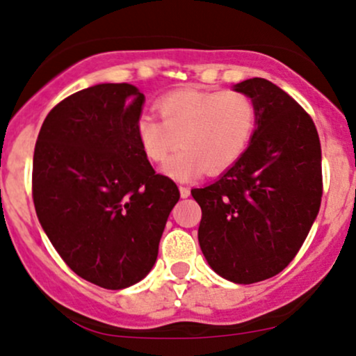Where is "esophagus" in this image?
Segmentation results:
<instances>
[{
	"label": "esophagus",
	"mask_w": 356,
	"mask_h": 356,
	"mask_svg": "<svg viewBox=\"0 0 356 356\" xmlns=\"http://www.w3.org/2000/svg\"><path fill=\"white\" fill-rule=\"evenodd\" d=\"M179 191H181V197H184V199L189 197V195H191V189H189V187L181 186V187H179Z\"/></svg>",
	"instance_id": "1"
}]
</instances>
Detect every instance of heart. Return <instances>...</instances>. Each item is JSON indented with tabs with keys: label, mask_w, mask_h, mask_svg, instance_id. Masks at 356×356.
<instances>
[{
	"label": "heart",
	"mask_w": 356,
	"mask_h": 356,
	"mask_svg": "<svg viewBox=\"0 0 356 356\" xmlns=\"http://www.w3.org/2000/svg\"><path fill=\"white\" fill-rule=\"evenodd\" d=\"M161 118L144 113L137 120V137L150 161L164 162L170 177L189 179L202 170L219 174L246 152L254 136L257 108L241 92L182 90L157 104Z\"/></svg>",
	"instance_id": "1"
}]
</instances>
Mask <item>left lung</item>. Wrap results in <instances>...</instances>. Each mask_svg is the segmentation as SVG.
<instances>
[{
    "label": "left lung",
    "instance_id": "obj_1",
    "mask_svg": "<svg viewBox=\"0 0 356 356\" xmlns=\"http://www.w3.org/2000/svg\"><path fill=\"white\" fill-rule=\"evenodd\" d=\"M234 90L256 104L254 136L218 181L191 194L209 266L251 284L283 271L303 246L321 204V145L312 117L275 83L249 79Z\"/></svg>",
    "mask_w": 356,
    "mask_h": 356
}]
</instances>
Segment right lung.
I'll return each mask as SVG.
<instances>
[{"mask_svg": "<svg viewBox=\"0 0 356 356\" xmlns=\"http://www.w3.org/2000/svg\"><path fill=\"white\" fill-rule=\"evenodd\" d=\"M144 93L100 83L51 108L33 155V202L43 231L73 273L105 289L149 275L167 218L172 179L155 174L137 137Z\"/></svg>", "mask_w": 356, "mask_h": 356, "instance_id": "add662e5", "label": "right lung"}]
</instances>
